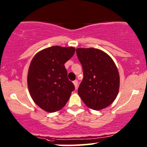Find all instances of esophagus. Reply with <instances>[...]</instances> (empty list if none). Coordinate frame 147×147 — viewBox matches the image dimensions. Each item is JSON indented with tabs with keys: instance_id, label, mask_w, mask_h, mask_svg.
<instances>
[{
	"instance_id": "esophagus-1",
	"label": "esophagus",
	"mask_w": 147,
	"mask_h": 147,
	"mask_svg": "<svg viewBox=\"0 0 147 147\" xmlns=\"http://www.w3.org/2000/svg\"><path fill=\"white\" fill-rule=\"evenodd\" d=\"M73 84H74V85H75V88H77V87H78V81H77V80H75V81L73 82Z\"/></svg>"
}]
</instances>
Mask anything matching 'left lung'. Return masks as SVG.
Returning <instances> with one entry per match:
<instances>
[{
	"label": "left lung",
	"instance_id": "8db88e82",
	"mask_svg": "<svg viewBox=\"0 0 147 147\" xmlns=\"http://www.w3.org/2000/svg\"><path fill=\"white\" fill-rule=\"evenodd\" d=\"M84 78L78 94L88 107L100 110L114 102L119 89L118 69L112 58L95 48H77Z\"/></svg>",
	"mask_w": 147,
	"mask_h": 147
}]
</instances>
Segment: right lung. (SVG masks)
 <instances>
[{
	"label": "right lung",
	"mask_w": 147,
	"mask_h": 147,
	"mask_svg": "<svg viewBox=\"0 0 147 147\" xmlns=\"http://www.w3.org/2000/svg\"><path fill=\"white\" fill-rule=\"evenodd\" d=\"M72 47L53 46L39 51L29 66L28 87L35 104L47 112L62 109L75 90L64 64L74 55Z\"/></svg>",
	"instance_id": "right-lung-1"
}]
</instances>
